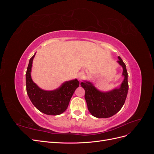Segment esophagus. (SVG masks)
Segmentation results:
<instances>
[{
	"instance_id": "obj_1",
	"label": "esophagus",
	"mask_w": 154,
	"mask_h": 154,
	"mask_svg": "<svg viewBox=\"0 0 154 154\" xmlns=\"http://www.w3.org/2000/svg\"><path fill=\"white\" fill-rule=\"evenodd\" d=\"M83 76H84V72H81L78 74V79H82V78H83Z\"/></svg>"
}]
</instances>
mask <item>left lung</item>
<instances>
[{
  "label": "left lung",
  "instance_id": "1",
  "mask_svg": "<svg viewBox=\"0 0 154 154\" xmlns=\"http://www.w3.org/2000/svg\"><path fill=\"white\" fill-rule=\"evenodd\" d=\"M118 62L123 67L124 80L119 88L108 92H102L88 81L81 83L85 91V99L90 113L97 118H107L114 116L123 106L128 91V73L126 65L118 57Z\"/></svg>",
  "mask_w": 154,
  "mask_h": 154
}]
</instances>
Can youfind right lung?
Here are the masks:
<instances>
[{
    "mask_svg": "<svg viewBox=\"0 0 154 154\" xmlns=\"http://www.w3.org/2000/svg\"><path fill=\"white\" fill-rule=\"evenodd\" d=\"M35 54L31 58L27 69L26 91L33 105L42 112L47 115L57 116L66 110L74 91L79 87V82L75 80L65 82L59 88L53 91L42 89L32 81L31 71Z\"/></svg>",
    "mask_w": 154,
    "mask_h": 154,
    "instance_id": "add662e5",
    "label": "right lung"
}]
</instances>
